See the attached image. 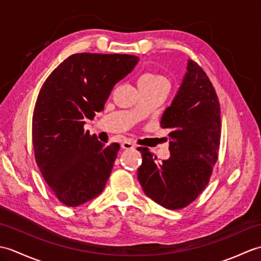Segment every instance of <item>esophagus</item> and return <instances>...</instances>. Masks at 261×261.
Masks as SVG:
<instances>
[{
  "mask_svg": "<svg viewBox=\"0 0 261 261\" xmlns=\"http://www.w3.org/2000/svg\"><path fill=\"white\" fill-rule=\"evenodd\" d=\"M121 147H122V149H135L136 148V146L134 145V143H132L131 141H123L121 143Z\"/></svg>",
  "mask_w": 261,
  "mask_h": 261,
  "instance_id": "obj_1",
  "label": "esophagus"
}]
</instances>
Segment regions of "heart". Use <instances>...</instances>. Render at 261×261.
Wrapping results in <instances>:
<instances>
[{
  "label": "heart",
  "instance_id": "heart-1",
  "mask_svg": "<svg viewBox=\"0 0 261 261\" xmlns=\"http://www.w3.org/2000/svg\"><path fill=\"white\" fill-rule=\"evenodd\" d=\"M140 80H165L162 76L154 74H145L140 77Z\"/></svg>",
  "mask_w": 261,
  "mask_h": 261
}]
</instances>
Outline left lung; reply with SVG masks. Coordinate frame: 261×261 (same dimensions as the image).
<instances>
[{"instance_id":"obj_1","label":"left lung","mask_w":261,"mask_h":261,"mask_svg":"<svg viewBox=\"0 0 261 261\" xmlns=\"http://www.w3.org/2000/svg\"><path fill=\"white\" fill-rule=\"evenodd\" d=\"M160 125L170 129V157L157 163L148 148H138L142 163L138 180L152 201L169 210L186 207L210 181L218 162L221 111L218 95L205 71L188 60L187 71Z\"/></svg>"}]
</instances>
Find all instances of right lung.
Listing matches in <instances>:
<instances>
[{
  "instance_id": "add662e5",
  "label": "right lung",
  "mask_w": 261,
  "mask_h": 261,
  "mask_svg": "<svg viewBox=\"0 0 261 261\" xmlns=\"http://www.w3.org/2000/svg\"><path fill=\"white\" fill-rule=\"evenodd\" d=\"M134 55H71L43 83L32 118V143L41 175L60 202L79 206L104 190L120 149L84 131L104 109L116 83L134 70Z\"/></svg>"
}]
</instances>
